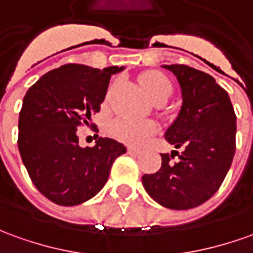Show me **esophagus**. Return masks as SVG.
I'll list each match as a JSON object with an SVG mask.
<instances>
[{
	"instance_id": "1",
	"label": "esophagus",
	"mask_w": 253,
	"mask_h": 253,
	"mask_svg": "<svg viewBox=\"0 0 253 253\" xmlns=\"http://www.w3.org/2000/svg\"><path fill=\"white\" fill-rule=\"evenodd\" d=\"M126 151H128L129 154H133V156H137V154L140 153V150L136 149V147H132V146H128V149H126Z\"/></svg>"
}]
</instances>
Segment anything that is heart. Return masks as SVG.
Masks as SVG:
<instances>
[{
	"instance_id": "1",
	"label": "heart",
	"mask_w": 253,
	"mask_h": 253,
	"mask_svg": "<svg viewBox=\"0 0 253 253\" xmlns=\"http://www.w3.org/2000/svg\"><path fill=\"white\" fill-rule=\"evenodd\" d=\"M144 89L154 100L161 96H169L172 83L163 73H147L142 77ZM156 130L154 124L150 121H132V120H114L109 125V133L117 140L126 144H142Z\"/></svg>"
}]
</instances>
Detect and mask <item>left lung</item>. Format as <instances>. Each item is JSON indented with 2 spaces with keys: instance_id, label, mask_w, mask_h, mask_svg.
Returning <instances> with one entry per match:
<instances>
[{
  "instance_id": "1",
  "label": "left lung",
  "mask_w": 253,
  "mask_h": 253,
  "mask_svg": "<svg viewBox=\"0 0 253 253\" xmlns=\"http://www.w3.org/2000/svg\"><path fill=\"white\" fill-rule=\"evenodd\" d=\"M176 76L183 104L175 123L165 132V140L182 149L161 154L156 173L143 175L149 196L165 208H196L216 193L236 153V113L227 92L213 77L184 64L164 66Z\"/></svg>"
}]
</instances>
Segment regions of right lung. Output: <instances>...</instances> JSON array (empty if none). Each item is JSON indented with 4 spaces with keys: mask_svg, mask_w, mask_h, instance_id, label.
<instances>
[{
    "mask_svg": "<svg viewBox=\"0 0 253 253\" xmlns=\"http://www.w3.org/2000/svg\"><path fill=\"white\" fill-rule=\"evenodd\" d=\"M124 67L92 69L64 64L31 85L19 113L17 146L37 190L52 203L78 205L96 196L111 165L125 146L99 137L93 147H80L77 129L99 113L111 74Z\"/></svg>",
    "mask_w": 253,
    "mask_h": 253,
    "instance_id": "add662e5",
    "label": "right lung"
}]
</instances>
